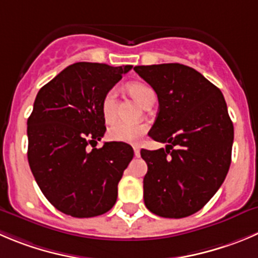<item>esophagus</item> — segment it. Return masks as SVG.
Instances as JSON below:
<instances>
[{
	"mask_svg": "<svg viewBox=\"0 0 258 258\" xmlns=\"http://www.w3.org/2000/svg\"><path fill=\"white\" fill-rule=\"evenodd\" d=\"M133 149H134V154H136V157H139V153H141V148H139L138 144H134Z\"/></svg>",
	"mask_w": 258,
	"mask_h": 258,
	"instance_id": "34e87169",
	"label": "esophagus"
}]
</instances>
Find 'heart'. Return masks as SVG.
Instances as JSON below:
<instances>
[{"label": "heart", "mask_w": 258, "mask_h": 258, "mask_svg": "<svg viewBox=\"0 0 258 258\" xmlns=\"http://www.w3.org/2000/svg\"><path fill=\"white\" fill-rule=\"evenodd\" d=\"M127 90L133 95L134 99L142 105L146 104L147 100L151 96H154V92L151 87L142 82H132L127 86ZM101 112L106 121H111L116 112V91L114 88L109 90L105 94L101 102ZM147 131V125L134 124L127 121H115L107 131V136L110 139L124 143H134L138 141Z\"/></svg>", "instance_id": "1"}]
</instances>
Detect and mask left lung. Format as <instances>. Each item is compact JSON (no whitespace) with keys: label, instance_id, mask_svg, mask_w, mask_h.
I'll return each instance as SVG.
<instances>
[{"label":"left lung","instance_id":"obj_1","mask_svg":"<svg viewBox=\"0 0 258 258\" xmlns=\"http://www.w3.org/2000/svg\"><path fill=\"white\" fill-rule=\"evenodd\" d=\"M134 71L158 97L148 136L167 143L166 149L141 151L148 166L144 204L159 217H188L214 196L229 170L234 129L224 96L201 73L180 63Z\"/></svg>","mask_w":258,"mask_h":258}]
</instances>
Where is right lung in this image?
<instances>
[{"instance_id":"obj_1","label":"right lung","mask_w":258,"mask_h":258,"mask_svg":"<svg viewBox=\"0 0 258 258\" xmlns=\"http://www.w3.org/2000/svg\"><path fill=\"white\" fill-rule=\"evenodd\" d=\"M132 66L78 62L40 88L28 119V161L36 183L51 205L75 218L109 212L117 183L133 159L122 142H105L101 102Z\"/></svg>"}]
</instances>
